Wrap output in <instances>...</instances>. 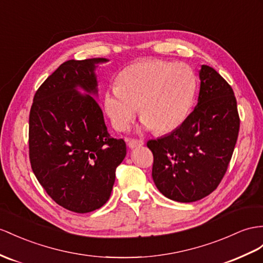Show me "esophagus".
Instances as JSON below:
<instances>
[{
    "instance_id": "1",
    "label": "esophagus",
    "mask_w": 263,
    "mask_h": 263,
    "mask_svg": "<svg viewBox=\"0 0 263 263\" xmlns=\"http://www.w3.org/2000/svg\"><path fill=\"white\" fill-rule=\"evenodd\" d=\"M127 144H129L131 149H134V147L142 146L144 144V142H143V140H134V139H132V140H129V143H127Z\"/></svg>"
}]
</instances>
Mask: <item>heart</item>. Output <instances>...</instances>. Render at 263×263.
<instances>
[{
	"label": "heart",
	"mask_w": 263,
	"mask_h": 263,
	"mask_svg": "<svg viewBox=\"0 0 263 263\" xmlns=\"http://www.w3.org/2000/svg\"><path fill=\"white\" fill-rule=\"evenodd\" d=\"M197 77L189 65L162 60H142L121 71L117 86L104 94V109L112 125L124 131L138 106L145 129L176 130L190 114Z\"/></svg>",
	"instance_id": "obj_1"
}]
</instances>
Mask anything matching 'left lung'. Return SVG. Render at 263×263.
Masks as SVG:
<instances>
[{
    "label": "left lung",
    "instance_id": "8db88e82",
    "mask_svg": "<svg viewBox=\"0 0 263 263\" xmlns=\"http://www.w3.org/2000/svg\"><path fill=\"white\" fill-rule=\"evenodd\" d=\"M198 104L171 133L146 143L152 178L167 199L194 202L213 192L224 177L237 143L240 119L232 87L211 66L199 71Z\"/></svg>",
    "mask_w": 263,
    "mask_h": 263
}]
</instances>
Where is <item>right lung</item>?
Here are the masks:
<instances>
[{
  "label": "right lung",
  "mask_w": 263,
  "mask_h": 263,
  "mask_svg": "<svg viewBox=\"0 0 263 263\" xmlns=\"http://www.w3.org/2000/svg\"><path fill=\"white\" fill-rule=\"evenodd\" d=\"M107 61L64 62L39 87L30 111L32 170L59 205L77 213L97 210L109 200L116 169L126 154L124 140L110 136L93 98L96 69Z\"/></svg>",
  "instance_id": "add662e5"
}]
</instances>
